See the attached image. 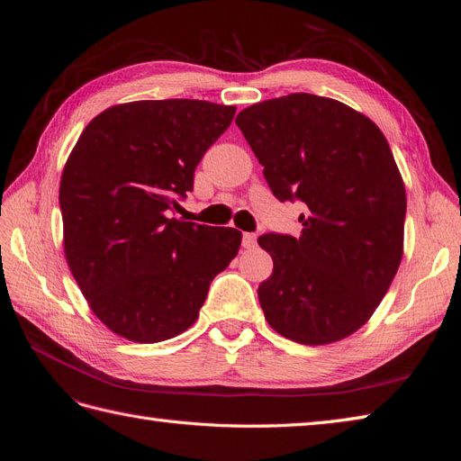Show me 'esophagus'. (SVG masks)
<instances>
[{
  "instance_id": "34e87169",
  "label": "esophagus",
  "mask_w": 461,
  "mask_h": 461,
  "mask_svg": "<svg viewBox=\"0 0 461 461\" xmlns=\"http://www.w3.org/2000/svg\"><path fill=\"white\" fill-rule=\"evenodd\" d=\"M258 242V236L254 232H244L242 236V246L244 248H254Z\"/></svg>"
}]
</instances>
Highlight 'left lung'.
Returning a JSON list of instances; mask_svg holds the SVG:
<instances>
[{
  "mask_svg": "<svg viewBox=\"0 0 461 461\" xmlns=\"http://www.w3.org/2000/svg\"><path fill=\"white\" fill-rule=\"evenodd\" d=\"M275 198L300 200L302 234H263L273 275L258 288L267 323L321 346L364 327L400 267L406 188L376 124L313 94L249 105L236 117Z\"/></svg>",
  "mask_w": 461,
  "mask_h": 461,
  "instance_id": "1",
  "label": "left lung"
}]
</instances>
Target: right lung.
I'll use <instances>...</instances> for the list:
<instances>
[{
	"label": "right lung",
	"instance_id": "obj_1",
	"mask_svg": "<svg viewBox=\"0 0 461 461\" xmlns=\"http://www.w3.org/2000/svg\"><path fill=\"white\" fill-rule=\"evenodd\" d=\"M234 113L202 100L119 104L88 122L68 156L65 258L95 317L119 337L151 344L185 332L239 254L240 230L169 217Z\"/></svg>",
	"mask_w": 461,
	"mask_h": 461
}]
</instances>
